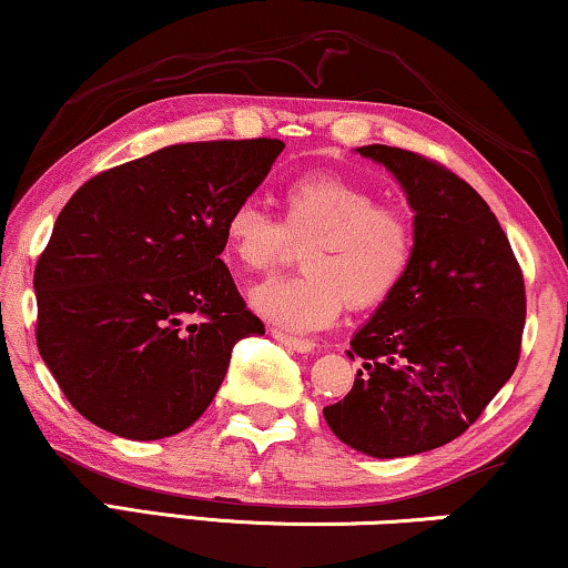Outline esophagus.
<instances>
[{
    "mask_svg": "<svg viewBox=\"0 0 568 568\" xmlns=\"http://www.w3.org/2000/svg\"><path fill=\"white\" fill-rule=\"evenodd\" d=\"M271 336H274L278 344H284L286 348H292V352H297V354H307V352H313V348H315V344L310 338L290 336V333H284V331H271Z\"/></svg>",
    "mask_w": 568,
    "mask_h": 568,
    "instance_id": "esophagus-1",
    "label": "esophagus"
}]
</instances>
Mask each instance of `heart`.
<instances>
[{"instance_id":"heart-1","label":"heart","mask_w":568,"mask_h":568,"mask_svg":"<svg viewBox=\"0 0 568 568\" xmlns=\"http://www.w3.org/2000/svg\"><path fill=\"white\" fill-rule=\"evenodd\" d=\"M416 216L385 204L364 183L338 173H307L282 191V222L251 201L224 220V251L240 268L271 274L305 247V274L263 284L255 313L290 331H317L344 313L385 305L416 258Z\"/></svg>"}]
</instances>
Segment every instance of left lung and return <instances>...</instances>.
<instances>
[{
    "mask_svg": "<svg viewBox=\"0 0 568 568\" xmlns=\"http://www.w3.org/2000/svg\"><path fill=\"white\" fill-rule=\"evenodd\" d=\"M398 178L416 212L406 282L356 331L344 400L323 408L344 445L372 457L442 447L478 422L511 377L525 328V278L478 191L424 154L359 146Z\"/></svg>",
    "mask_w": 568,
    "mask_h": 568,
    "instance_id": "left-lung-1",
    "label": "left lung"
}]
</instances>
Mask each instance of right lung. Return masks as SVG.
Masks as SVG:
<instances>
[{
  "instance_id": "obj_1",
  "label": "right lung",
  "mask_w": 568,
  "mask_h": 568,
  "mask_svg": "<svg viewBox=\"0 0 568 568\" xmlns=\"http://www.w3.org/2000/svg\"><path fill=\"white\" fill-rule=\"evenodd\" d=\"M282 139L173 144L77 189L36 263V341L61 393L100 429H189L240 338L263 336L224 251V220L258 189Z\"/></svg>"
}]
</instances>
